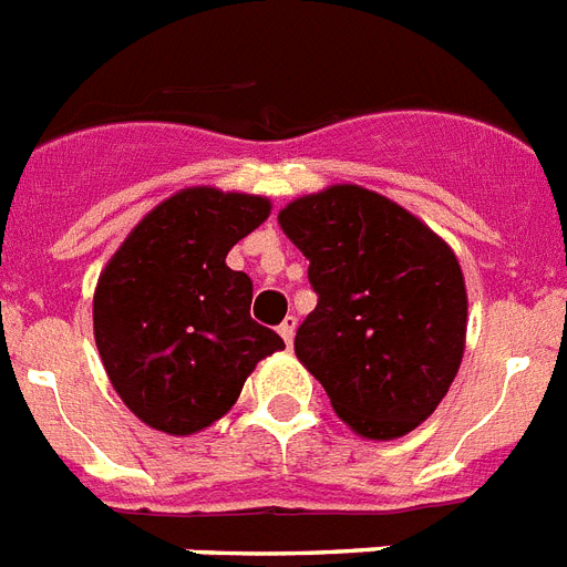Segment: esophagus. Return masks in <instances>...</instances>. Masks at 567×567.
I'll return each mask as SVG.
<instances>
[{
	"label": "esophagus",
	"instance_id": "1",
	"mask_svg": "<svg viewBox=\"0 0 567 567\" xmlns=\"http://www.w3.org/2000/svg\"><path fill=\"white\" fill-rule=\"evenodd\" d=\"M295 324H298V321H295V316H287L278 327V333L284 336V341H287L289 348H292V339H295Z\"/></svg>",
	"mask_w": 567,
	"mask_h": 567
}]
</instances>
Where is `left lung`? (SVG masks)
<instances>
[{"instance_id":"left-lung-1","label":"left lung","mask_w":567,"mask_h":567,"mask_svg":"<svg viewBox=\"0 0 567 567\" xmlns=\"http://www.w3.org/2000/svg\"><path fill=\"white\" fill-rule=\"evenodd\" d=\"M278 223L310 260L318 295L295 333V357L362 437L391 441L417 429L463 359L466 287L455 251L359 185L301 196Z\"/></svg>"}]
</instances>
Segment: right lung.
<instances>
[{
	"mask_svg": "<svg viewBox=\"0 0 567 567\" xmlns=\"http://www.w3.org/2000/svg\"><path fill=\"white\" fill-rule=\"evenodd\" d=\"M269 199L188 188L130 231L95 289V341L126 409L194 434L231 409L255 364L284 348L251 318V278L226 266Z\"/></svg>",
	"mask_w": 567,
	"mask_h": 567,
	"instance_id": "right-lung-1",
	"label": "right lung"
}]
</instances>
